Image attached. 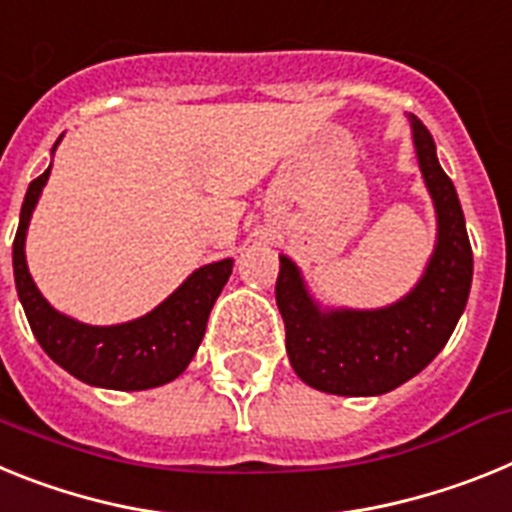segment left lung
<instances>
[{
    "label": "left lung",
    "instance_id": "8db88e82",
    "mask_svg": "<svg viewBox=\"0 0 512 512\" xmlns=\"http://www.w3.org/2000/svg\"><path fill=\"white\" fill-rule=\"evenodd\" d=\"M407 121L438 224L433 255L415 288L381 309L322 306L299 265L281 255L275 301L286 322L288 361L311 389L340 397H379L397 389L441 353L466 309L474 260L459 195L428 128L417 115Z\"/></svg>",
    "mask_w": 512,
    "mask_h": 512
}]
</instances>
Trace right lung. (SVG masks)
<instances>
[{"label": "right lung", "mask_w": 512, "mask_h": 512, "mask_svg": "<svg viewBox=\"0 0 512 512\" xmlns=\"http://www.w3.org/2000/svg\"><path fill=\"white\" fill-rule=\"evenodd\" d=\"M53 144L51 154L61 144ZM51 164L41 177L30 182L20 211L15 244H12V268L15 286L25 317L35 340L41 342L48 358L69 371L74 379L90 386L115 391H141L170 384L193 361L195 350L206 335V322L221 288L229 281L234 260L226 257L208 262L175 288L159 306L139 319L121 324H84L53 309L35 286L25 260V237L46 188Z\"/></svg>", "instance_id": "obj_1"}]
</instances>
